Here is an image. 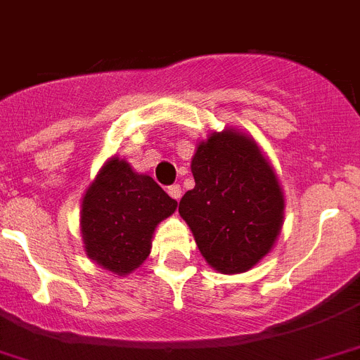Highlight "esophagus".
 <instances>
[{
    "mask_svg": "<svg viewBox=\"0 0 360 360\" xmlns=\"http://www.w3.org/2000/svg\"><path fill=\"white\" fill-rule=\"evenodd\" d=\"M167 194H169L171 198H174V200H180V196H182V187L178 186V184H173V186L167 187Z\"/></svg>",
    "mask_w": 360,
    "mask_h": 360,
    "instance_id": "esophagus-1",
    "label": "esophagus"
}]
</instances>
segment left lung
I'll return each mask as SVG.
<instances>
[{"label": "left lung", "mask_w": 360, "mask_h": 360, "mask_svg": "<svg viewBox=\"0 0 360 360\" xmlns=\"http://www.w3.org/2000/svg\"><path fill=\"white\" fill-rule=\"evenodd\" d=\"M194 189L178 212L193 230L207 262L221 273H243L275 245L283 196L259 146L239 131L212 134L191 162Z\"/></svg>", "instance_id": "1"}]
</instances>
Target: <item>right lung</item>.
Instances as JSON below:
<instances>
[{"mask_svg":"<svg viewBox=\"0 0 360 360\" xmlns=\"http://www.w3.org/2000/svg\"><path fill=\"white\" fill-rule=\"evenodd\" d=\"M176 200L148 174L110 158L91 184L82 203V233L87 255L108 271L127 275L151 250V237Z\"/></svg>","mask_w":360,"mask_h":360,"instance_id":"add662e5","label":"right lung"}]
</instances>
